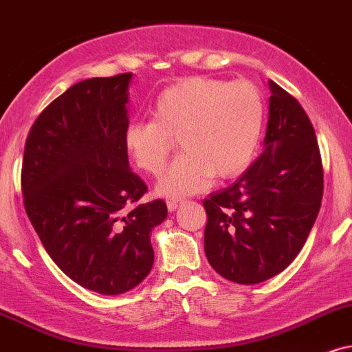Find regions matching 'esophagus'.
Wrapping results in <instances>:
<instances>
[{"mask_svg": "<svg viewBox=\"0 0 352 352\" xmlns=\"http://www.w3.org/2000/svg\"><path fill=\"white\" fill-rule=\"evenodd\" d=\"M180 203H182V201H179V200H170V201H167V210H168V211H175V210L180 206Z\"/></svg>", "mask_w": 352, "mask_h": 352, "instance_id": "34e87169", "label": "esophagus"}]
</instances>
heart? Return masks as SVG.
I'll use <instances>...</instances> for the list:
<instances>
[{
    "mask_svg": "<svg viewBox=\"0 0 352 352\" xmlns=\"http://www.w3.org/2000/svg\"><path fill=\"white\" fill-rule=\"evenodd\" d=\"M151 113L152 120L126 128L122 142L141 170L157 175L179 138L184 154L155 185V192L167 198L205 192L217 175H239L251 164L264 124L261 93L244 80L185 78L165 88Z\"/></svg>",
    "mask_w": 352,
    "mask_h": 352,
    "instance_id": "obj_1",
    "label": "heart"
}]
</instances>
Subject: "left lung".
Here are the masks:
<instances>
[{"instance_id": "1", "label": "left lung", "mask_w": 352, "mask_h": 352, "mask_svg": "<svg viewBox=\"0 0 352 352\" xmlns=\"http://www.w3.org/2000/svg\"><path fill=\"white\" fill-rule=\"evenodd\" d=\"M264 151L228 188L203 201L206 259L221 277L252 285L302 251L323 198L315 129L294 96L269 80Z\"/></svg>"}]
</instances>
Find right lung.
<instances>
[{"label": "right lung", "mask_w": 352, "mask_h": 352, "mask_svg": "<svg viewBox=\"0 0 352 352\" xmlns=\"http://www.w3.org/2000/svg\"><path fill=\"white\" fill-rule=\"evenodd\" d=\"M133 74L88 78L39 114L24 147V208L65 275L101 295H120L154 264L151 232L162 200L139 203L146 184L131 172L122 135Z\"/></svg>", "instance_id": "obj_1"}]
</instances>
